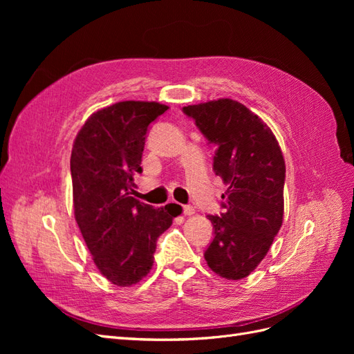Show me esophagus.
Masks as SVG:
<instances>
[{"instance_id":"34e87169","label":"esophagus","mask_w":354,"mask_h":354,"mask_svg":"<svg viewBox=\"0 0 354 354\" xmlns=\"http://www.w3.org/2000/svg\"><path fill=\"white\" fill-rule=\"evenodd\" d=\"M183 214H185V216H194L195 208L192 207V205H185L183 207Z\"/></svg>"}]
</instances>
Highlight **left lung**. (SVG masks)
<instances>
[{"label": "left lung", "mask_w": 354, "mask_h": 354, "mask_svg": "<svg viewBox=\"0 0 354 354\" xmlns=\"http://www.w3.org/2000/svg\"><path fill=\"white\" fill-rule=\"evenodd\" d=\"M183 112L216 147L212 169L227 185L224 212L208 216L214 239L203 255L214 273L243 279L269 252L283 221L281 146L269 125L236 100L185 106Z\"/></svg>", "instance_id": "8db88e82"}]
</instances>
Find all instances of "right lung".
<instances>
[{"label": "right lung", "instance_id": "1", "mask_svg": "<svg viewBox=\"0 0 354 354\" xmlns=\"http://www.w3.org/2000/svg\"><path fill=\"white\" fill-rule=\"evenodd\" d=\"M167 109L156 102H118L94 112L73 142L75 220L95 267L118 286L147 276L158 238L181 214L176 203L153 208L134 198L147 127Z\"/></svg>", "mask_w": 354, "mask_h": 354}]
</instances>
